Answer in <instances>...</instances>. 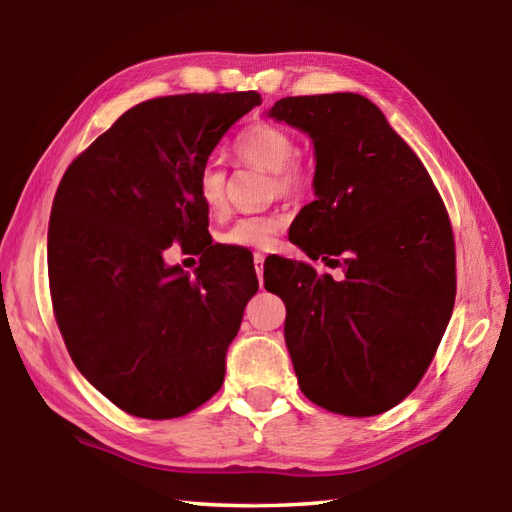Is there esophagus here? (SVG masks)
<instances>
[{
	"label": "esophagus",
	"mask_w": 512,
	"mask_h": 512,
	"mask_svg": "<svg viewBox=\"0 0 512 512\" xmlns=\"http://www.w3.org/2000/svg\"><path fill=\"white\" fill-rule=\"evenodd\" d=\"M264 255L262 253H257L255 255V259H253V262H255V273H257V277H259V282H262V277H264Z\"/></svg>",
	"instance_id": "34e87169"
}]
</instances>
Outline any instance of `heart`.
Instances as JSON below:
<instances>
[{
    "mask_svg": "<svg viewBox=\"0 0 512 512\" xmlns=\"http://www.w3.org/2000/svg\"><path fill=\"white\" fill-rule=\"evenodd\" d=\"M235 155L242 162L270 170L273 193L282 197L302 195L310 184V170L297 159V139L284 126L255 122L235 137ZM197 195L210 215H222L228 206L226 173L208 162L197 175ZM286 226L284 215H248L222 233V244L248 250H268L279 230Z\"/></svg>",
    "mask_w": 512,
    "mask_h": 512,
    "instance_id": "b5f03b06",
    "label": "heart"
}]
</instances>
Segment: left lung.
I'll return each instance as SVG.
<instances>
[{
  "label": "left lung",
  "instance_id": "obj_1",
  "mask_svg": "<svg viewBox=\"0 0 512 512\" xmlns=\"http://www.w3.org/2000/svg\"><path fill=\"white\" fill-rule=\"evenodd\" d=\"M270 117L315 144V202L290 226L310 259L288 262L284 337L310 402L346 417L386 413L413 393L455 306V237L442 195L370 99L284 97ZM266 277V275H264ZM268 288V286H266Z\"/></svg>",
  "mask_w": 512,
  "mask_h": 512
}]
</instances>
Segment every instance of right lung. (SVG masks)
<instances>
[{
    "label": "right lung",
    "mask_w": 512,
    "mask_h": 512,
    "mask_svg": "<svg viewBox=\"0 0 512 512\" xmlns=\"http://www.w3.org/2000/svg\"><path fill=\"white\" fill-rule=\"evenodd\" d=\"M262 104L188 93L133 106L79 153L48 224V284L68 355L124 413L175 419L224 384L228 344L257 293L253 259L213 244L197 175L219 139ZM177 241L196 275L166 267Z\"/></svg>",
    "instance_id": "1"
}]
</instances>
